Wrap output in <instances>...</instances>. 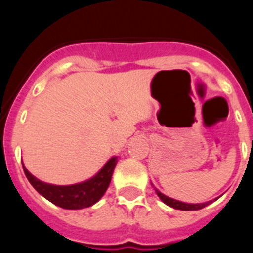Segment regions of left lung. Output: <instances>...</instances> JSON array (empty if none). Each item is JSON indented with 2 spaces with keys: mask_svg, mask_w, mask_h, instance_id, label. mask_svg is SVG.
I'll return each mask as SVG.
<instances>
[{
  "mask_svg": "<svg viewBox=\"0 0 253 253\" xmlns=\"http://www.w3.org/2000/svg\"><path fill=\"white\" fill-rule=\"evenodd\" d=\"M154 190H155V192H157V195L159 196L160 200H162L163 202L165 203V205L171 207V208L180 209V211H198V209L205 208V207H207V206L211 205V201H208V202H205V203H185V202H180V201L174 200V198L168 197V196H165L164 193H162L159 190H157V188H155V187H154ZM214 201H215V200H214Z\"/></svg>",
  "mask_w": 253,
  "mask_h": 253,
  "instance_id": "8db88e82",
  "label": "left lung"
}]
</instances>
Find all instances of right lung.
Masks as SVG:
<instances>
[{
  "label": "right lung",
  "instance_id": "right-lung-1",
  "mask_svg": "<svg viewBox=\"0 0 253 253\" xmlns=\"http://www.w3.org/2000/svg\"><path fill=\"white\" fill-rule=\"evenodd\" d=\"M117 157H112L109 162L89 180L68 186L51 185L40 181L33 176L23 164V170L33 187L53 205L63 209H83L95 205L104 196L110 185L111 176L116 167Z\"/></svg>",
  "mask_w": 253,
  "mask_h": 253
}]
</instances>
